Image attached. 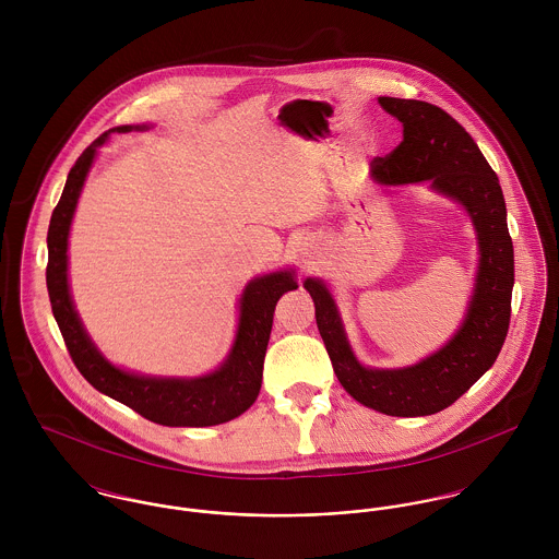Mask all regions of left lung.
I'll return each mask as SVG.
<instances>
[{
  "label": "left lung",
  "mask_w": 559,
  "mask_h": 559,
  "mask_svg": "<svg viewBox=\"0 0 559 559\" xmlns=\"http://www.w3.org/2000/svg\"><path fill=\"white\" fill-rule=\"evenodd\" d=\"M381 107L402 122V142L370 163L379 185L428 182L435 193L459 202L476 230L478 273L465 319L432 355L406 368L364 366L346 337L333 295L319 277L304 288L317 308L320 337L342 388L368 408L394 417H419L448 408L495 364L510 324L514 249L506 222L499 178L474 138L441 107L379 96Z\"/></svg>",
  "instance_id": "1"
}]
</instances>
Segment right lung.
<instances>
[{"mask_svg":"<svg viewBox=\"0 0 559 559\" xmlns=\"http://www.w3.org/2000/svg\"><path fill=\"white\" fill-rule=\"evenodd\" d=\"M144 129H148V124H124L103 133L71 167L47 233V290L51 310L78 370L94 390L131 406L142 417L160 426H217L239 417L258 399L275 306L284 293L297 290L299 284L293 269L253 277L240 295L235 344L224 364L209 374L193 379L151 377L122 370L105 359L87 335L71 297L69 235L81 189L96 159V151L111 133Z\"/></svg>","mask_w":559,"mask_h":559,"instance_id":"add662e5","label":"right lung"}]
</instances>
